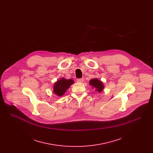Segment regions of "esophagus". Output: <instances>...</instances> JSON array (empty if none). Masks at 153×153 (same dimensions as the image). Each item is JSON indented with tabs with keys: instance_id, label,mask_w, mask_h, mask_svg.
I'll use <instances>...</instances> for the list:
<instances>
[{
	"instance_id": "esophagus-1",
	"label": "esophagus",
	"mask_w": 153,
	"mask_h": 153,
	"mask_svg": "<svg viewBox=\"0 0 153 153\" xmlns=\"http://www.w3.org/2000/svg\"><path fill=\"white\" fill-rule=\"evenodd\" d=\"M84 79H77V81L79 82H84Z\"/></svg>"
}]
</instances>
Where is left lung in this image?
Returning a JSON list of instances; mask_svg holds the SVG:
<instances>
[{"instance_id":"8db88e82","label":"left lung","mask_w":153,"mask_h":153,"mask_svg":"<svg viewBox=\"0 0 153 153\" xmlns=\"http://www.w3.org/2000/svg\"><path fill=\"white\" fill-rule=\"evenodd\" d=\"M89 84L93 86V87L95 88L96 91H97L99 92H102L104 88V85L102 81H99L97 79H94L90 80Z\"/></svg>"}]
</instances>
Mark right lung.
Segmentation results:
<instances>
[{"label": "right lung", "instance_id": "right-lung-1", "mask_svg": "<svg viewBox=\"0 0 153 153\" xmlns=\"http://www.w3.org/2000/svg\"><path fill=\"white\" fill-rule=\"evenodd\" d=\"M73 82V80L72 79L66 80L65 79H61L58 80L54 84L53 90L54 94L59 96H62Z\"/></svg>", "mask_w": 153, "mask_h": 153}]
</instances>
